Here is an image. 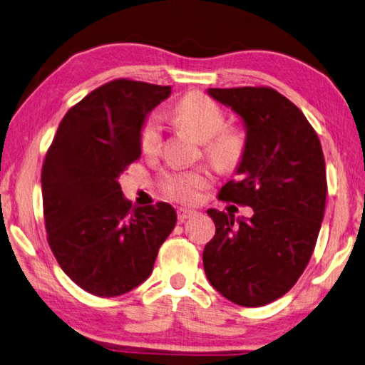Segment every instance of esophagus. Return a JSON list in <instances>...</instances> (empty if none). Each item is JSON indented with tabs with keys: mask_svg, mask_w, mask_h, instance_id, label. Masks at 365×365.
<instances>
[{
	"mask_svg": "<svg viewBox=\"0 0 365 365\" xmlns=\"http://www.w3.org/2000/svg\"><path fill=\"white\" fill-rule=\"evenodd\" d=\"M197 212L192 208H187V207H179L178 208V218L179 221H186L190 216H194Z\"/></svg>",
	"mask_w": 365,
	"mask_h": 365,
	"instance_id": "34e87169",
	"label": "esophagus"
}]
</instances>
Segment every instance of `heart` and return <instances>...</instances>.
Listing matches in <instances>:
<instances>
[{"mask_svg":"<svg viewBox=\"0 0 365 365\" xmlns=\"http://www.w3.org/2000/svg\"><path fill=\"white\" fill-rule=\"evenodd\" d=\"M175 117L186 130L205 143V153L222 170H232L245 153V136L235 128L225 126V113L213 99L200 93H190L178 102ZM162 140V121L157 113L145 118L140 128V149L152 153ZM208 171L192 170L175 173L165 179V189L173 199L192 202L199 190L208 184Z\"/></svg>","mask_w":365,"mask_h":365,"instance_id":"b5f03b06","label":"heart"}]
</instances>
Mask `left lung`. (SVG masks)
I'll use <instances>...</instances> for the list:
<instances>
[{"mask_svg":"<svg viewBox=\"0 0 365 365\" xmlns=\"http://www.w3.org/2000/svg\"><path fill=\"white\" fill-rule=\"evenodd\" d=\"M237 113L245 153L220 199L253 208L252 218L207 210L215 237L203 250L207 279L232 303L257 308L289 292L314 250L327 197L325 160L303 112L272 88H208Z\"/></svg>","mask_w":365,"mask_h":365,"instance_id":"8db88e82","label":"left lung"}]
</instances>
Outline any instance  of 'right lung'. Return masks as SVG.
I'll return each instance as SVG.
<instances>
[{"label":"right lung","mask_w":365,"mask_h":365,"mask_svg":"<svg viewBox=\"0 0 365 365\" xmlns=\"http://www.w3.org/2000/svg\"><path fill=\"white\" fill-rule=\"evenodd\" d=\"M171 86L113 80L62 118L41 171L48 244L62 271L96 297H118L150 276L176 225L170 203L133 207L118 178L140 157V128Z\"/></svg>","instance_id":"1"}]
</instances>
